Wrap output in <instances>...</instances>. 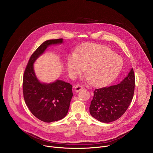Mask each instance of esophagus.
Listing matches in <instances>:
<instances>
[{
    "mask_svg": "<svg viewBox=\"0 0 153 153\" xmlns=\"http://www.w3.org/2000/svg\"><path fill=\"white\" fill-rule=\"evenodd\" d=\"M82 89H83V86L82 85H76L74 87V91H75L76 93H78L79 91H80Z\"/></svg>",
    "mask_w": 153,
    "mask_h": 153,
    "instance_id": "esophagus-1",
    "label": "esophagus"
}]
</instances>
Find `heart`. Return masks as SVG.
Segmentation results:
<instances>
[{
	"label": "heart",
	"instance_id": "heart-1",
	"mask_svg": "<svg viewBox=\"0 0 153 153\" xmlns=\"http://www.w3.org/2000/svg\"><path fill=\"white\" fill-rule=\"evenodd\" d=\"M123 67L122 57L110 48L97 44H88L68 60L67 70L75 77L83 71L86 79L94 86L107 84L114 80Z\"/></svg>",
	"mask_w": 153,
	"mask_h": 153
}]
</instances>
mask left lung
<instances>
[{
  "label": "left lung",
  "mask_w": 153,
  "mask_h": 153,
  "mask_svg": "<svg viewBox=\"0 0 153 153\" xmlns=\"http://www.w3.org/2000/svg\"><path fill=\"white\" fill-rule=\"evenodd\" d=\"M134 86L135 76L131 68L120 83L96 89L90 106L91 115L103 123L117 120L132 101Z\"/></svg>",
  "instance_id": "1"
}]
</instances>
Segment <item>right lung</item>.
<instances>
[{
    "label": "right lung",
    "mask_w": 153,
    "mask_h": 153,
    "mask_svg": "<svg viewBox=\"0 0 153 153\" xmlns=\"http://www.w3.org/2000/svg\"><path fill=\"white\" fill-rule=\"evenodd\" d=\"M63 43V39L46 40L31 55L23 78V93L26 105L39 120L52 122L60 120L68 113L73 96L72 85L63 80L42 83L37 77L34 63L51 45Z\"/></svg>",
    "instance_id": "add662e5"
}]
</instances>
